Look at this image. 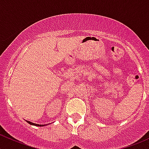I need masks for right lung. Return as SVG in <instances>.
Wrapping results in <instances>:
<instances>
[{
    "mask_svg": "<svg viewBox=\"0 0 149 149\" xmlns=\"http://www.w3.org/2000/svg\"><path fill=\"white\" fill-rule=\"evenodd\" d=\"M26 122H27L29 124L32 125H35V126H45V125H39V124H36V123H31V122H29V121H27V120H26Z\"/></svg>",
    "mask_w": 149,
    "mask_h": 149,
    "instance_id": "1",
    "label": "right lung"
}]
</instances>
